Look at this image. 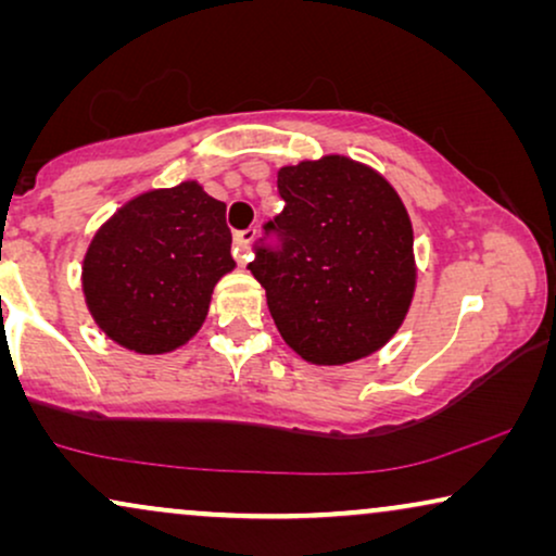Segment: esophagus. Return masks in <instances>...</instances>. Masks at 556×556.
Returning <instances> with one entry per match:
<instances>
[{
    "label": "esophagus",
    "instance_id": "esophagus-1",
    "mask_svg": "<svg viewBox=\"0 0 556 556\" xmlns=\"http://www.w3.org/2000/svg\"><path fill=\"white\" fill-rule=\"evenodd\" d=\"M253 238H255V230H242V232H235V257H238V263H248L250 257H253Z\"/></svg>",
    "mask_w": 556,
    "mask_h": 556
}]
</instances>
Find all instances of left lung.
I'll return each instance as SVG.
<instances>
[{"mask_svg":"<svg viewBox=\"0 0 556 556\" xmlns=\"http://www.w3.org/2000/svg\"><path fill=\"white\" fill-rule=\"evenodd\" d=\"M286 207L265 230L283 250L248 265L280 337L303 362L341 367L375 354L405 324L417 286L413 223L397 189L344 154L278 169Z\"/></svg>","mask_w":556,"mask_h":556,"instance_id":"8db88e82","label":"left lung"}]
</instances>
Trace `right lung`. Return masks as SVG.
<instances>
[{
	"instance_id": "obj_1",
	"label": "right lung",
	"mask_w": 556,
	"mask_h": 556,
	"mask_svg": "<svg viewBox=\"0 0 556 556\" xmlns=\"http://www.w3.org/2000/svg\"><path fill=\"white\" fill-rule=\"evenodd\" d=\"M225 210L197 179L121 204L83 255V299L98 329L136 354L185 346L217 280L235 270Z\"/></svg>"
}]
</instances>
